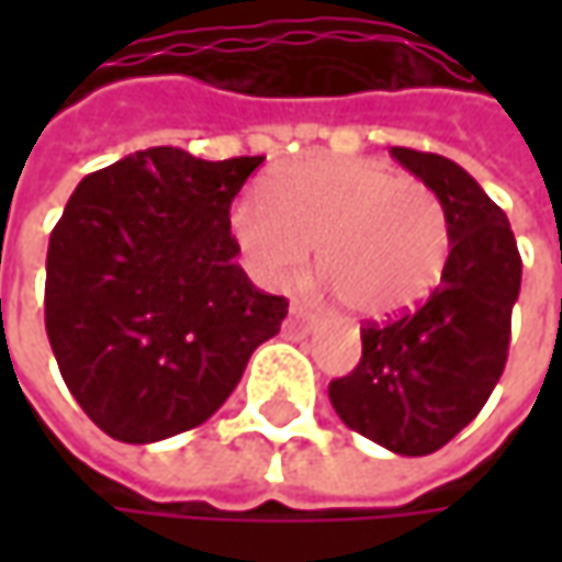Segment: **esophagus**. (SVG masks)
I'll use <instances>...</instances> for the list:
<instances>
[{
    "instance_id": "34e87169",
    "label": "esophagus",
    "mask_w": 562,
    "mask_h": 562,
    "mask_svg": "<svg viewBox=\"0 0 562 562\" xmlns=\"http://www.w3.org/2000/svg\"><path fill=\"white\" fill-rule=\"evenodd\" d=\"M313 322V315L306 313L303 306H293L291 310V328H306Z\"/></svg>"
}]
</instances>
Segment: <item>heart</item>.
Here are the masks:
<instances>
[{
  "mask_svg": "<svg viewBox=\"0 0 562 562\" xmlns=\"http://www.w3.org/2000/svg\"><path fill=\"white\" fill-rule=\"evenodd\" d=\"M231 225L252 269L274 288L318 271L359 318L419 306L450 256L447 209L431 187L372 159H310L284 168L269 193H244Z\"/></svg>",
  "mask_w": 562,
  "mask_h": 562,
  "instance_id": "1",
  "label": "heart"
}]
</instances>
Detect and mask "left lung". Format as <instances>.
Segmentation results:
<instances>
[{"label":"left lung","mask_w":562,"mask_h":562,"mask_svg":"<svg viewBox=\"0 0 562 562\" xmlns=\"http://www.w3.org/2000/svg\"><path fill=\"white\" fill-rule=\"evenodd\" d=\"M391 156L447 209L450 256L419 310L362 328V359L328 384L347 428L403 457H425L482 413L509 353V318L522 259L504 209L438 153Z\"/></svg>","instance_id":"left-lung-1"}]
</instances>
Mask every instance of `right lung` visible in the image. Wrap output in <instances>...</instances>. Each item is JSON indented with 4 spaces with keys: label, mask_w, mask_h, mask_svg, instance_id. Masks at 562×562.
Segmentation results:
<instances>
[{
    "label": "right lung",
    "mask_w": 562,
    "mask_h": 562,
    "mask_svg": "<svg viewBox=\"0 0 562 562\" xmlns=\"http://www.w3.org/2000/svg\"><path fill=\"white\" fill-rule=\"evenodd\" d=\"M266 156L153 146L87 175L46 252V335L80 409L124 443L203 425L288 300L234 262L231 203Z\"/></svg>",
    "instance_id": "add662e5"
}]
</instances>
